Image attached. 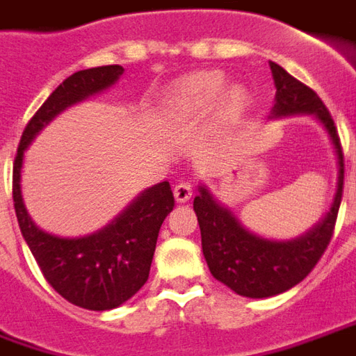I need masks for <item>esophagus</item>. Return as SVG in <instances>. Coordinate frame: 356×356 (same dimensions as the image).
<instances>
[{"label":"esophagus","mask_w":356,"mask_h":356,"mask_svg":"<svg viewBox=\"0 0 356 356\" xmlns=\"http://www.w3.org/2000/svg\"><path fill=\"white\" fill-rule=\"evenodd\" d=\"M192 193H193L192 184L186 182V180L178 182V184H176V188H174V197H176V202H178V203L188 202V200L192 197Z\"/></svg>","instance_id":"1"}]
</instances>
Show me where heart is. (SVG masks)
I'll use <instances>...</instances> for the list:
<instances>
[{
  "mask_svg": "<svg viewBox=\"0 0 356 356\" xmlns=\"http://www.w3.org/2000/svg\"><path fill=\"white\" fill-rule=\"evenodd\" d=\"M225 89V79L217 71L197 73L192 77H186L174 85V89L166 97V110L174 116H188L197 114L211 108L219 100L220 92ZM246 104V92L240 89L229 90L227 95V110L238 112Z\"/></svg>",
  "mask_w": 356,
  "mask_h": 356,
  "instance_id": "b5f03b06",
  "label": "heart"
}]
</instances>
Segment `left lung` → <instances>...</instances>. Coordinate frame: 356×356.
Segmentation results:
<instances>
[{"mask_svg":"<svg viewBox=\"0 0 356 356\" xmlns=\"http://www.w3.org/2000/svg\"><path fill=\"white\" fill-rule=\"evenodd\" d=\"M269 67L277 87L273 114H316L335 145L339 182L332 209L325 219L302 238L293 242H271L250 234L248 230L240 227L229 209L220 207L205 188H200V193L193 200V211L202 229V248L209 271L217 281L230 286L234 293L250 298L285 293L300 283L316 267L332 242L345 178L341 139L330 110L308 85L295 79L281 65L271 61Z\"/></svg>","mask_w":356,"mask_h":356,"instance_id":"obj_1","label":"left lung"}]
</instances>
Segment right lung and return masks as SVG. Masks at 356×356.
Returning a JSON list of instances; mask_svg holds the SVG:
<instances>
[{"mask_svg": "<svg viewBox=\"0 0 356 356\" xmlns=\"http://www.w3.org/2000/svg\"><path fill=\"white\" fill-rule=\"evenodd\" d=\"M122 71V65H102L70 75L29 120L13 163L15 213L44 279L67 302L97 312L124 305L147 283L159 230L174 207L170 184L161 182L141 193L110 227L92 236L60 238L38 229L24 209L21 166L24 149L51 118L110 87Z\"/></svg>", "mask_w": 356, "mask_h": 356, "instance_id": "1", "label": "right lung"}]
</instances>
